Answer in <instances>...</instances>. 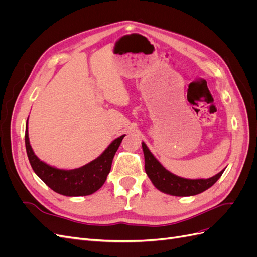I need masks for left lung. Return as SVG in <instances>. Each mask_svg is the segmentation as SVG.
<instances>
[{"label":"left lung","instance_id":"8db88e82","mask_svg":"<svg viewBox=\"0 0 257 257\" xmlns=\"http://www.w3.org/2000/svg\"><path fill=\"white\" fill-rule=\"evenodd\" d=\"M145 170L153 185L161 192L173 196H193L208 190L219 180L225 169L208 179H186L176 176L155 159L149 148L143 142Z\"/></svg>","mask_w":257,"mask_h":257}]
</instances>
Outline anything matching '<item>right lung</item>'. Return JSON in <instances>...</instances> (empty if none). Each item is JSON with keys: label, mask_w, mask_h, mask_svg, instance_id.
<instances>
[{"label": "right lung", "mask_w": 257, "mask_h": 257, "mask_svg": "<svg viewBox=\"0 0 257 257\" xmlns=\"http://www.w3.org/2000/svg\"><path fill=\"white\" fill-rule=\"evenodd\" d=\"M29 120V119H28ZM28 120L26 125V149L34 173L47 184L51 190L64 196L91 195L105 183L111 169L114 154L122 142V135L108 146L105 151L95 160L79 168L59 169L48 165L38 159L30 145L28 133Z\"/></svg>", "instance_id": "obj_1"}]
</instances>
